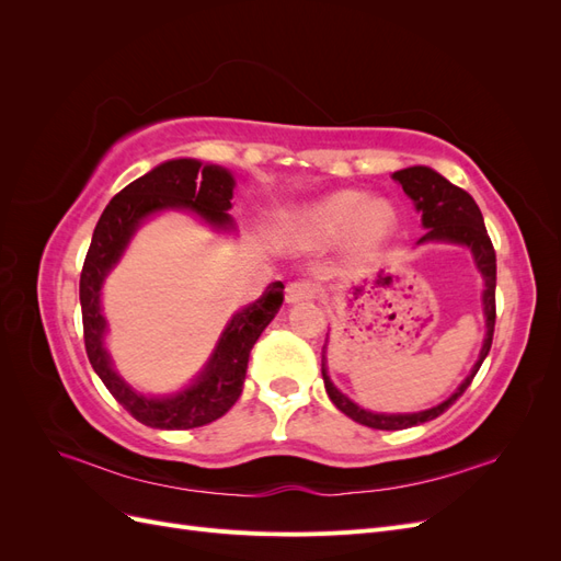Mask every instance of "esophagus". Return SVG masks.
<instances>
[{
    "label": "esophagus",
    "mask_w": 561,
    "mask_h": 561,
    "mask_svg": "<svg viewBox=\"0 0 561 561\" xmlns=\"http://www.w3.org/2000/svg\"><path fill=\"white\" fill-rule=\"evenodd\" d=\"M313 297H316V290H313V285H311V283H307V280L290 283V285H287V290H285V299H287V304L311 301Z\"/></svg>",
    "instance_id": "esophagus-1"
}]
</instances>
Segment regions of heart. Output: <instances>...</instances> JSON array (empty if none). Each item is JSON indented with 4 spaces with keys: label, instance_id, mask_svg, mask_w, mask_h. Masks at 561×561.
I'll return each instance as SVG.
<instances>
[{
    "label": "heart",
    "instance_id": "heart-1",
    "mask_svg": "<svg viewBox=\"0 0 561 561\" xmlns=\"http://www.w3.org/2000/svg\"><path fill=\"white\" fill-rule=\"evenodd\" d=\"M398 227L396 208L386 198L344 190L318 201L304 217V231L313 241H332L346 231L348 243L358 252L383 245Z\"/></svg>",
    "mask_w": 561,
    "mask_h": 561
}]
</instances>
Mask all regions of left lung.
Returning a JSON list of instances; mask_svg holds the SVG:
<instances>
[{"label":"left lung","instance_id":"left-lung-1","mask_svg":"<svg viewBox=\"0 0 561 561\" xmlns=\"http://www.w3.org/2000/svg\"><path fill=\"white\" fill-rule=\"evenodd\" d=\"M393 180L402 186V192L414 201V208L421 213V225L426 229V233L419 239V245L454 243V245H463L472 252L474 266L480 268V274L484 278L482 307L486 318V334H484L480 358L472 365L470 375L461 381V386H458L445 402L431 407V410L412 412V414L369 412L355 404L353 400H348L342 390L332 383L328 375V367H325L328 344L322 346V381H325L330 400L336 404V410H342L353 421H358L363 426L377 428V431H402V428L421 426V423L433 421L443 412H447L449 407L463 396V390L470 386L474 375H478V369L482 367L484 358L489 355L491 339H494V325H496V252H494V245H491V239L484 227V217L478 208V203H474V198L468 192H463L461 186L451 184L428 165L404 168V171L393 173Z\"/></svg>","mask_w":561,"mask_h":561}]
</instances>
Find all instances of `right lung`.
Instances as JSON below:
<instances>
[{
  "mask_svg": "<svg viewBox=\"0 0 561 561\" xmlns=\"http://www.w3.org/2000/svg\"><path fill=\"white\" fill-rule=\"evenodd\" d=\"M233 175L222 165H206L196 159H173L124 186L100 215L79 280L83 342L95 375L103 379L114 400L149 428L186 431L225 416L243 393L250 351L264 328L278 313L285 285L271 283L250 307L233 313L229 325L201 375L173 396H142L130 388L112 367L105 348L107 320L100 307V293L110 271L122 260L133 233L147 217L163 210H190L217 231H231L227 213L233 198Z\"/></svg>",
  "mask_w": 561,
  "mask_h": 561,
  "instance_id": "add662e5",
  "label": "right lung"
}]
</instances>
